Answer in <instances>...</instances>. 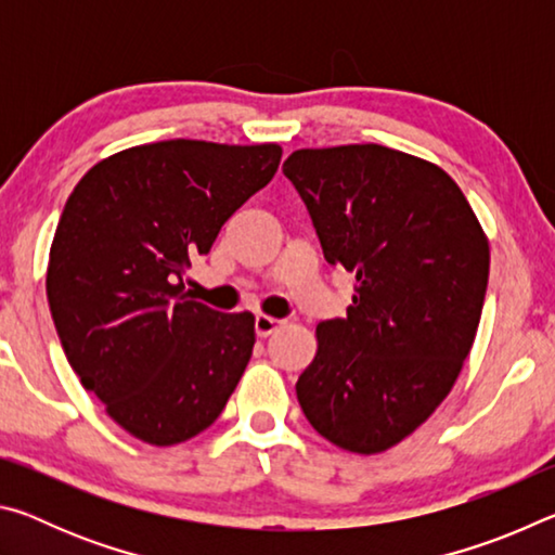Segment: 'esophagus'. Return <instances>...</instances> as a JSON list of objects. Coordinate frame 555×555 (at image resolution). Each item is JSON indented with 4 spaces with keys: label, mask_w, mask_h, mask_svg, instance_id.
Here are the masks:
<instances>
[{
    "label": "esophagus",
    "mask_w": 555,
    "mask_h": 555,
    "mask_svg": "<svg viewBox=\"0 0 555 555\" xmlns=\"http://www.w3.org/2000/svg\"><path fill=\"white\" fill-rule=\"evenodd\" d=\"M281 325H284V323L276 321V318H271V315H257L255 318V331H257L259 337H269L271 333H276Z\"/></svg>",
    "instance_id": "1"
}]
</instances>
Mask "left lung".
I'll list each match as a JSON object with an SVG mask.
<instances>
[{
    "mask_svg": "<svg viewBox=\"0 0 555 555\" xmlns=\"http://www.w3.org/2000/svg\"><path fill=\"white\" fill-rule=\"evenodd\" d=\"M284 176L327 264L357 281L347 315L315 327L298 403L333 446L384 453L453 389L480 325L490 242L453 178L397 149H298Z\"/></svg>",
    "mask_w": 555,
    "mask_h": 555,
    "instance_id": "obj_1",
    "label": "left lung"
}]
</instances>
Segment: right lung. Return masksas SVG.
Segmentation results:
<instances>
[{"mask_svg": "<svg viewBox=\"0 0 555 555\" xmlns=\"http://www.w3.org/2000/svg\"><path fill=\"white\" fill-rule=\"evenodd\" d=\"M279 162V144H142L102 158L65 203L46 271L55 331L82 387L149 446L212 426L247 367L255 315L188 298L183 274Z\"/></svg>", "mask_w": 555, "mask_h": 555, "instance_id": "right-lung-1", "label": "right lung"}]
</instances>
